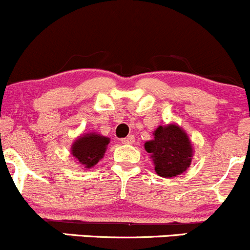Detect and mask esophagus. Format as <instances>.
Wrapping results in <instances>:
<instances>
[{
	"label": "esophagus",
	"instance_id": "34e87169",
	"mask_svg": "<svg viewBox=\"0 0 250 250\" xmlns=\"http://www.w3.org/2000/svg\"><path fill=\"white\" fill-rule=\"evenodd\" d=\"M122 143L123 144H133L135 143V136L130 135V136L125 137V138L122 139Z\"/></svg>",
	"mask_w": 250,
	"mask_h": 250
}]
</instances>
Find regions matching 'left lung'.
Masks as SVG:
<instances>
[{
	"label": "left lung",
	"mask_w": 250,
	"mask_h": 250,
	"mask_svg": "<svg viewBox=\"0 0 250 250\" xmlns=\"http://www.w3.org/2000/svg\"><path fill=\"white\" fill-rule=\"evenodd\" d=\"M146 150L154 161L155 171L162 178H174L190 166L193 147L187 133L175 124L158 126L154 139L146 142Z\"/></svg>",
	"instance_id": "obj_1"
}]
</instances>
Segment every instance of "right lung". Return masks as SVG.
Returning a JSON list of instances; mask_svg holds the SVG:
<instances>
[{
  "mask_svg": "<svg viewBox=\"0 0 250 250\" xmlns=\"http://www.w3.org/2000/svg\"><path fill=\"white\" fill-rule=\"evenodd\" d=\"M109 138L98 133H85L80 136L71 146V155L79 161L84 168H92L106 152Z\"/></svg>",
  "mask_w": 250,
  "mask_h": 250,
  "instance_id": "obj_1",
  "label": "right lung"
}]
</instances>
